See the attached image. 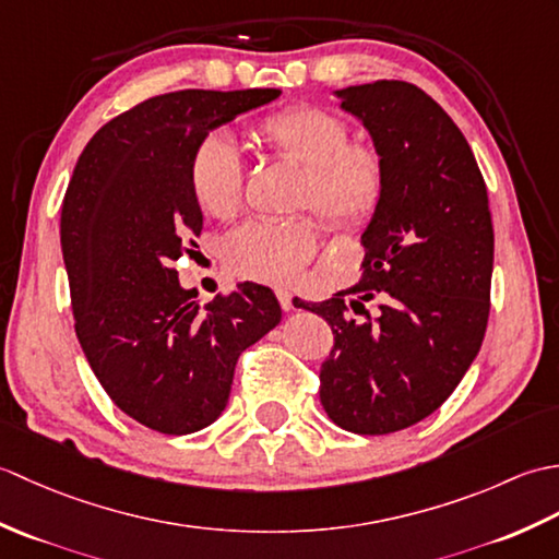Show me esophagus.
Masks as SVG:
<instances>
[{
	"label": "esophagus",
	"mask_w": 559,
	"mask_h": 559,
	"mask_svg": "<svg viewBox=\"0 0 559 559\" xmlns=\"http://www.w3.org/2000/svg\"><path fill=\"white\" fill-rule=\"evenodd\" d=\"M276 298H278V302H281V307L286 312H290L293 310V293L290 290H286V288H276Z\"/></svg>",
	"instance_id": "1"
}]
</instances>
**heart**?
<instances>
[{
    "label": "heart",
    "instance_id": "obj_1",
    "mask_svg": "<svg viewBox=\"0 0 559 559\" xmlns=\"http://www.w3.org/2000/svg\"><path fill=\"white\" fill-rule=\"evenodd\" d=\"M259 134L278 156L307 168L300 201L334 228H360L382 206L386 163L367 144H353L338 115L300 105L259 122ZM242 156L235 139L211 132L189 163V185L201 211L230 218L242 204ZM319 230L310 218H252L225 240V264L249 281L286 283L317 252Z\"/></svg>",
    "mask_w": 559,
    "mask_h": 559
}]
</instances>
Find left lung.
Wrapping results in <instances>:
<instances>
[{"instance_id":"8db88e82","label":"left lung","mask_w":559,"mask_h":559,"mask_svg":"<svg viewBox=\"0 0 559 559\" xmlns=\"http://www.w3.org/2000/svg\"><path fill=\"white\" fill-rule=\"evenodd\" d=\"M386 163L382 206L362 233V278L326 302L334 348L319 399L338 427L389 435L435 413L476 360L490 314L488 189L454 120L406 81L336 91ZM383 300L372 318L364 305Z\"/></svg>"}]
</instances>
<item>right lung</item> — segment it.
<instances>
[{
    "label": "right lung",
    "instance_id": "1",
    "mask_svg": "<svg viewBox=\"0 0 559 559\" xmlns=\"http://www.w3.org/2000/svg\"><path fill=\"white\" fill-rule=\"evenodd\" d=\"M278 88L175 91L103 124L62 201V254L83 355L115 406L163 435L225 411L240 353L281 322L269 288L240 283L199 307L170 269L197 247L204 216L189 163L211 129Z\"/></svg>",
    "mask_w": 559,
    "mask_h": 559
}]
</instances>
